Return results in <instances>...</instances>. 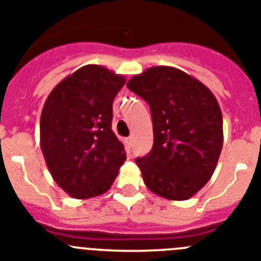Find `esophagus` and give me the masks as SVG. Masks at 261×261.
<instances>
[{
    "instance_id": "34e87169",
    "label": "esophagus",
    "mask_w": 261,
    "mask_h": 261,
    "mask_svg": "<svg viewBox=\"0 0 261 261\" xmlns=\"http://www.w3.org/2000/svg\"><path fill=\"white\" fill-rule=\"evenodd\" d=\"M133 137H130V138H127V139H126V144H127V148H131V146H133Z\"/></svg>"
}]
</instances>
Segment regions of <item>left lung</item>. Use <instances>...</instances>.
<instances>
[{"instance_id": "obj_1", "label": "left lung", "mask_w": 261, "mask_h": 261, "mask_svg": "<svg viewBox=\"0 0 261 261\" xmlns=\"http://www.w3.org/2000/svg\"><path fill=\"white\" fill-rule=\"evenodd\" d=\"M127 88L151 109L153 146L137 159L151 192L184 201L210 180L223 144L221 108L209 88L173 67H152Z\"/></svg>"}]
</instances>
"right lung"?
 Here are the masks:
<instances>
[{
	"label": "right lung",
	"instance_id": "right-lung-1",
	"mask_svg": "<svg viewBox=\"0 0 261 261\" xmlns=\"http://www.w3.org/2000/svg\"><path fill=\"white\" fill-rule=\"evenodd\" d=\"M126 80L84 65L56 85L40 115V148L56 184L73 198L103 194L126 160L112 130L113 101Z\"/></svg>",
	"mask_w": 261,
	"mask_h": 261
}]
</instances>
